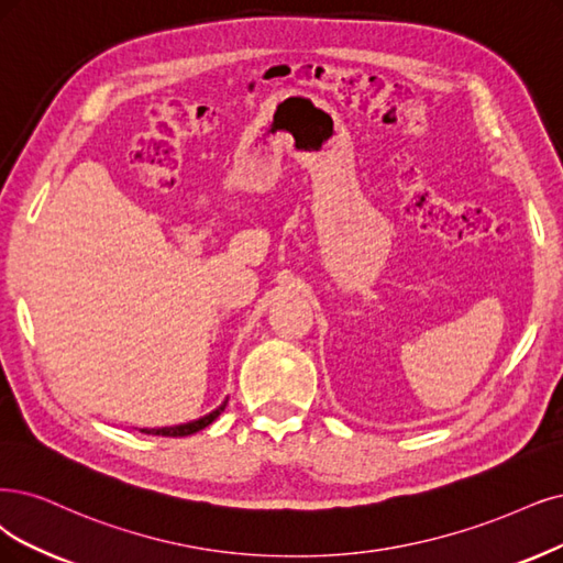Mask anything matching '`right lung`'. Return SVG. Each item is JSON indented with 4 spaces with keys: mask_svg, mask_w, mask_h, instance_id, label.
<instances>
[{
    "mask_svg": "<svg viewBox=\"0 0 563 563\" xmlns=\"http://www.w3.org/2000/svg\"><path fill=\"white\" fill-rule=\"evenodd\" d=\"M229 399H224L216 410H211L208 415H203V418L199 420H192V422H185V424H176V427H162V429H141L143 433H151V435H172V439H180V435H192L201 429H206L211 422L218 420V415L224 410Z\"/></svg>",
    "mask_w": 563,
    "mask_h": 563,
    "instance_id": "add662e5",
    "label": "right lung"
}]
</instances>
